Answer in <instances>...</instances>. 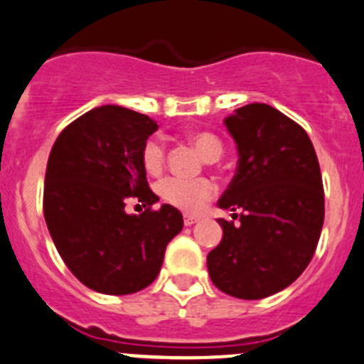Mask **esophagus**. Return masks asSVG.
Here are the masks:
<instances>
[{"instance_id": "esophagus-1", "label": "esophagus", "mask_w": 364, "mask_h": 364, "mask_svg": "<svg viewBox=\"0 0 364 364\" xmlns=\"http://www.w3.org/2000/svg\"><path fill=\"white\" fill-rule=\"evenodd\" d=\"M199 222V216H192V215H185V225L190 227L193 225V223Z\"/></svg>"}]
</instances>
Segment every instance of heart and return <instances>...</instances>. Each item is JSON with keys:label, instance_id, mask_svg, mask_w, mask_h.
<instances>
[{"label": "heart", "instance_id": "1", "mask_svg": "<svg viewBox=\"0 0 364 364\" xmlns=\"http://www.w3.org/2000/svg\"><path fill=\"white\" fill-rule=\"evenodd\" d=\"M205 161H216L222 156L223 144L209 132H197L190 137ZM165 144L160 137H149L142 146L141 161L149 176H159L165 165ZM156 193L165 204L183 213H199L216 196L215 183L205 178L181 179L165 178L156 185Z\"/></svg>", "mask_w": 364, "mask_h": 364}]
</instances>
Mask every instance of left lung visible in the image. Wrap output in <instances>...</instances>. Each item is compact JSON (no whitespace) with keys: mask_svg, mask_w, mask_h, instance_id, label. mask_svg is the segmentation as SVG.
I'll return each mask as SVG.
<instances>
[{"mask_svg":"<svg viewBox=\"0 0 364 364\" xmlns=\"http://www.w3.org/2000/svg\"><path fill=\"white\" fill-rule=\"evenodd\" d=\"M237 144V168L220 197L234 222L220 218L223 237L208 253L213 284L240 299L284 291L310 264L324 223V188L306 132L266 104L225 117Z\"/></svg>","mask_w":364,"mask_h":364,"instance_id":"obj_1","label":"left lung"}]
</instances>
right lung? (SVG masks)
Instances as JSON below:
<instances>
[{
  "instance_id": "add662e5",
  "label": "right lung",
  "mask_w": 364,
  "mask_h": 364,
  "mask_svg": "<svg viewBox=\"0 0 364 364\" xmlns=\"http://www.w3.org/2000/svg\"><path fill=\"white\" fill-rule=\"evenodd\" d=\"M159 124L146 114L102 105L68 124L50 149L43 216L61 259L91 291L134 294L160 273L183 216L149 190L142 146ZM128 198L149 209L124 211Z\"/></svg>"
}]
</instances>
